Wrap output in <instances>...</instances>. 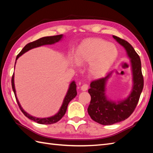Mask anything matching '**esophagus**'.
<instances>
[{"mask_svg": "<svg viewBox=\"0 0 153 153\" xmlns=\"http://www.w3.org/2000/svg\"><path fill=\"white\" fill-rule=\"evenodd\" d=\"M88 87H89V85H87V83H84L82 86H81V89H82L83 91H85L88 89Z\"/></svg>", "mask_w": 153, "mask_h": 153, "instance_id": "esophagus-1", "label": "esophagus"}]
</instances>
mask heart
<instances>
[{"instance_id": "1", "label": "heart", "mask_w": 153, "mask_h": 153, "mask_svg": "<svg viewBox=\"0 0 153 153\" xmlns=\"http://www.w3.org/2000/svg\"><path fill=\"white\" fill-rule=\"evenodd\" d=\"M118 56L114 45L100 39H93L84 42L77 49V64L91 63L89 73L94 77H100L108 70Z\"/></svg>"}]
</instances>
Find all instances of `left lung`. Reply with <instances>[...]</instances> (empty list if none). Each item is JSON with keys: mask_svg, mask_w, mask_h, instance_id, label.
<instances>
[{"mask_svg": "<svg viewBox=\"0 0 153 153\" xmlns=\"http://www.w3.org/2000/svg\"><path fill=\"white\" fill-rule=\"evenodd\" d=\"M113 37L125 48L131 60L134 84L131 93L126 99L115 102L107 99L105 93L106 82L111 77L113 71L105 77L91 83L88 92L91 99L87 111L94 121L105 126L120 122L130 116L139 102L144 85L140 57L128 41L115 35H113Z\"/></svg>", "mask_w": 153, "mask_h": 153, "instance_id": "1", "label": "left lung"}]
</instances>
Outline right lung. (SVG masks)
I'll list each match as a JSON object with an SVG mask.
<instances>
[{"label":"right lung","mask_w":153,"mask_h":153,"mask_svg":"<svg viewBox=\"0 0 153 153\" xmlns=\"http://www.w3.org/2000/svg\"><path fill=\"white\" fill-rule=\"evenodd\" d=\"M62 37H63V35H54V36H50V37H44L39 39L36 41L31 42V43L27 44L24 48H23V49L21 51L20 53L17 55V57H16V62L18 58L20 56H22L23 54L26 53L27 51H30L33 48L43 46V45L54 44L55 43H57V42L60 41L61 39L62 38ZM14 68H15V66H14ZM12 87L13 91H14L15 97H16V101H17V103L19 107V108H20L21 111L23 112V114H24L25 116L27 117L29 119L33 120V121L37 122L38 123H40V124H51V123H54L59 121V120L64 116L65 113H66L68 104H69V102L71 101V100L74 98H75L76 96L77 95L76 84V82H75L74 81H73V82L70 83L69 89L68 90L67 94L66 95V96H65V98L63 100V103L62 105L58 112L53 116L48 117V118H36V117H34L33 116H31L30 114H27L26 112H25L21 106L20 104H19L18 100L17 99V97H16V89H15V85H14V74H13V76L12 77Z\"/></svg>","instance_id":"1"}]
</instances>
